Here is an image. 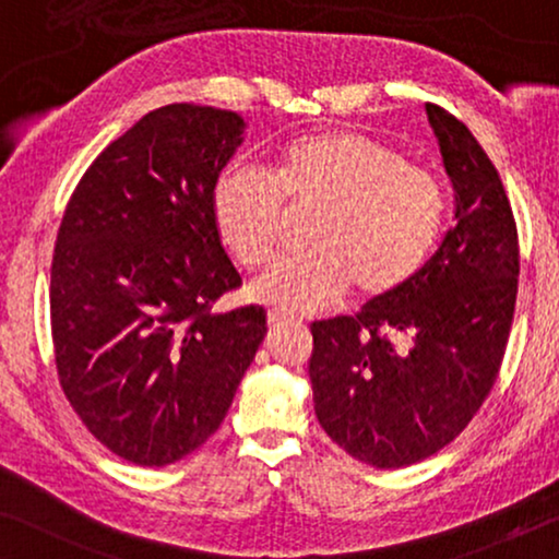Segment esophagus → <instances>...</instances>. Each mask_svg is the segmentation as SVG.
<instances>
[{
  "label": "esophagus",
  "instance_id": "1",
  "mask_svg": "<svg viewBox=\"0 0 559 559\" xmlns=\"http://www.w3.org/2000/svg\"><path fill=\"white\" fill-rule=\"evenodd\" d=\"M290 321H294V317H288V313H283V311H269V326H273V329L288 326Z\"/></svg>",
  "mask_w": 559,
  "mask_h": 559
}]
</instances>
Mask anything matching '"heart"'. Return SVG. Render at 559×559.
I'll return each mask as SVG.
<instances>
[{
  "instance_id": "b5f03b06",
  "label": "heart",
  "mask_w": 559,
  "mask_h": 559,
  "mask_svg": "<svg viewBox=\"0 0 559 559\" xmlns=\"http://www.w3.org/2000/svg\"><path fill=\"white\" fill-rule=\"evenodd\" d=\"M440 179L405 154L357 131L298 136L263 171L227 169L212 187V223L227 253L246 271L276 261L290 217L309 230L311 255L283 263L250 294L286 311L336 306L349 288L365 304L388 301L411 286L445 230Z\"/></svg>"
}]
</instances>
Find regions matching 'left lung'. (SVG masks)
Returning a JSON list of instances; mask_svg holds the SVG:
<instances>
[{
    "label": "left lung",
    "instance_id": "8db88e82",
    "mask_svg": "<svg viewBox=\"0 0 559 559\" xmlns=\"http://www.w3.org/2000/svg\"><path fill=\"white\" fill-rule=\"evenodd\" d=\"M455 192V223L426 269L357 317L313 321V411L336 445L403 468L463 433L504 359L519 283L509 198L474 133L426 104Z\"/></svg>",
    "mask_w": 559,
    "mask_h": 559
}]
</instances>
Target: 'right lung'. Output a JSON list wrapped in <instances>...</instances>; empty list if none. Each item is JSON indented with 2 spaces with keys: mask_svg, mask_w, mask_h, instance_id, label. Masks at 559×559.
<instances>
[{
  "mask_svg": "<svg viewBox=\"0 0 559 559\" xmlns=\"http://www.w3.org/2000/svg\"><path fill=\"white\" fill-rule=\"evenodd\" d=\"M242 131L223 108H156L96 156L62 215L50 271L60 388L136 466H169L215 433L269 332L263 306L212 313L242 283L212 223V187Z\"/></svg>",
  "mask_w": 559,
  "mask_h": 559,
  "instance_id": "right-lung-1",
  "label": "right lung"
}]
</instances>
